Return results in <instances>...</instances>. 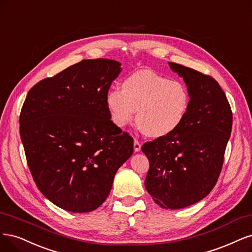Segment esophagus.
Returning a JSON list of instances; mask_svg holds the SVG:
<instances>
[{"label": "esophagus", "mask_w": 252, "mask_h": 252, "mask_svg": "<svg viewBox=\"0 0 252 252\" xmlns=\"http://www.w3.org/2000/svg\"><path fill=\"white\" fill-rule=\"evenodd\" d=\"M140 149H141L140 142L135 139V140H134V151H135V152H139Z\"/></svg>", "instance_id": "34e87169"}]
</instances>
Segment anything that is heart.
I'll return each instance as SVG.
<instances>
[{
	"label": "heart",
	"instance_id": "heart-1",
	"mask_svg": "<svg viewBox=\"0 0 252 252\" xmlns=\"http://www.w3.org/2000/svg\"><path fill=\"white\" fill-rule=\"evenodd\" d=\"M190 96L178 80H169L152 70H138L125 78L121 90L111 89L105 104L116 126L124 127L134 119L152 137L174 133L188 114Z\"/></svg>",
	"mask_w": 252,
	"mask_h": 252
}]
</instances>
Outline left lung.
<instances>
[{
  "label": "left lung",
  "mask_w": 252,
  "mask_h": 252,
  "mask_svg": "<svg viewBox=\"0 0 252 252\" xmlns=\"http://www.w3.org/2000/svg\"><path fill=\"white\" fill-rule=\"evenodd\" d=\"M183 78L190 101L183 123L172 134L145 142L150 161L144 185L162 208L194 204L212 191L221 173L232 126V113L224 91L208 75L168 63Z\"/></svg>",
  "instance_id": "obj_1"
}]
</instances>
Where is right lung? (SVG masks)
I'll use <instances>...</instances> for the list:
<instances>
[{"mask_svg": "<svg viewBox=\"0 0 252 252\" xmlns=\"http://www.w3.org/2000/svg\"><path fill=\"white\" fill-rule=\"evenodd\" d=\"M121 72L108 59L85 60L30 89L20 134L33 180L53 204L89 213L107 199L133 138L111 120L105 96Z\"/></svg>", "mask_w": 252, "mask_h": 252, "instance_id": "1", "label": "right lung"}]
</instances>
